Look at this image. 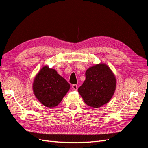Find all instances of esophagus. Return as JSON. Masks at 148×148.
<instances>
[{"label":"esophagus","instance_id":"obj_1","mask_svg":"<svg viewBox=\"0 0 148 148\" xmlns=\"http://www.w3.org/2000/svg\"><path fill=\"white\" fill-rule=\"evenodd\" d=\"M72 89L75 91H77L78 89V86L77 84H73L72 85Z\"/></svg>","mask_w":148,"mask_h":148}]
</instances>
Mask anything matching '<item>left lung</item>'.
Instances as JSON below:
<instances>
[{
    "mask_svg": "<svg viewBox=\"0 0 148 148\" xmlns=\"http://www.w3.org/2000/svg\"><path fill=\"white\" fill-rule=\"evenodd\" d=\"M86 79L78 91L89 106L98 108L108 103L115 91L117 81L113 71L104 63L89 67Z\"/></svg>",
    "mask_w": 148,
    "mask_h": 148,
    "instance_id": "left-lung-1",
    "label": "left lung"
}]
</instances>
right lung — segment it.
I'll list each match as a JSON object with an SVG mask.
<instances>
[{
  "label": "right lung",
  "instance_id": "obj_1",
  "mask_svg": "<svg viewBox=\"0 0 148 148\" xmlns=\"http://www.w3.org/2000/svg\"><path fill=\"white\" fill-rule=\"evenodd\" d=\"M70 88V85L65 79L47 65L39 70L33 83L36 97L42 105L50 108L60 104Z\"/></svg>",
  "mask_w": 148,
  "mask_h": 148
}]
</instances>
